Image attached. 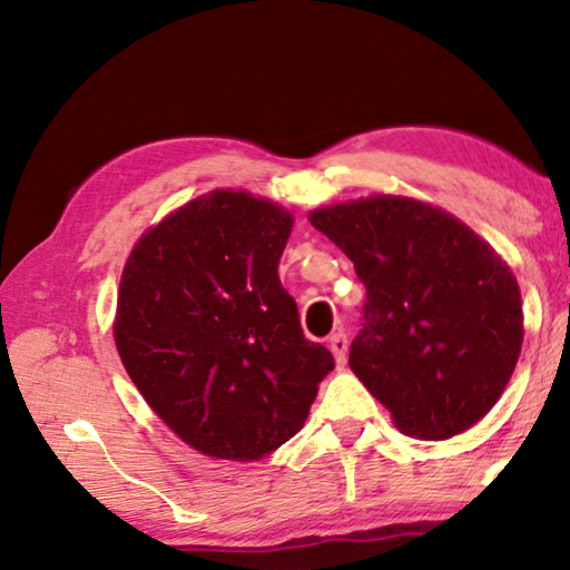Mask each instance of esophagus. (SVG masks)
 Wrapping results in <instances>:
<instances>
[{
	"label": "esophagus",
	"instance_id": "obj_1",
	"mask_svg": "<svg viewBox=\"0 0 570 570\" xmlns=\"http://www.w3.org/2000/svg\"><path fill=\"white\" fill-rule=\"evenodd\" d=\"M330 350H332V355H334V361H337V365H345V361H347V334L345 332L332 334Z\"/></svg>",
	"mask_w": 570,
	"mask_h": 570
}]
</instances>
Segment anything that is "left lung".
<instances>
[{
	"mask_svg": "<svg viewBox=\"0 0 570 570\" xmlns=\"http://www.w3.org/2000/svg\"><path fill=\"white\" fill-rule=\"evenodd\" d=\"M308 220L365 285L350 368L394 425L443 441L488 415L524 340L509 264L456 217L407 197L314 209Z\"/></svg>",
	"mask_w": 570,
	"mask_h": 570,
	"instance_id": "1",
	"label": "left lung"
}]
</instances>
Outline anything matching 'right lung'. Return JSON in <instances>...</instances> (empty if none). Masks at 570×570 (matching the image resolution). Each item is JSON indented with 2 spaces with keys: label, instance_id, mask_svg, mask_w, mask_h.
I'll list each match as a JSON object with an SVG mask.
<instances>
[{
  "label": "right lung",
  "instance_id": "obj_1",
  "mask_svg": "<svg viewBox=\"0 0 570 570\" xmlns=\"http://www.w3.org/2000/svg\"><path fill=\"white\" fill-rule=\"evenodd\" d=\"M287 209L215 189L147 230L121 272L114 337L145 402L202 454L252 462L306 423L330 350L277 267Z\"/></svg>",
  "mask_w": 570,
  "mask_h": 570
}]
</instances>
